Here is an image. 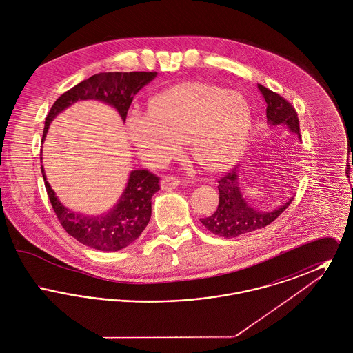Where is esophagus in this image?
Returning a JSON list of instances; mask_svg holds the SVG:
<instances>
[{
    "mask_svg": "<svg viewBox=\"0 0 353 353\" xmlns=\"http://www.w3.org/2000/svg\"><path fill=\"white\" fill-rule=\"evenodd\" d=\"M179 184H180V180L176 177H170V176L163 177L160 181V186L163 190H173L179 186Z\"/></svg>",
    "mask_w": 353,
    "mask_h": 353,
    "instance_id": "esophagus-1",
    "label": "esophagus"
}]
</instances>
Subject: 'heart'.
I'll return each mask as SVG.
<instances>
[{
	"mask_svg": "<svg viewBox=\"0 0 353 353\" xmlns=\"http://www.w3.org/2000/svg\"><path fill=\"white\" fill-rule=\"evenodd\" d=\"M127 132L140 159L157 165L186 141L192 157L208 170L233 165L245 150L252 112L246 99L219 85L181 83L156 94L148 111L132 110Z\"/></svg>",
	"mask_w": 353,
	"mask_h": 353,
	"instance_id": "1",
	"label": "heart"
}]
</instances>
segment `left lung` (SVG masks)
<instances>
[{
    "mask_svg": "<svg viewBox=\"0 0 353 353\" xmlns=\"http://www.w3.org/2000/svg\"><path fill=\"white\" fill-rule=\"evenodd\" d=\"M258 88L268 104L266 118L270 127L285 125L291 134H296L301 140L302 136L299 119L291 103L262 84H258ZM239 181L241 168L238 165L230 170V173L221 177L219 181V202L217 210L209 217L200 219L202 225L213 234L223 238H234L263 229L278 219L292 201L291 197L283 205L272 210H261L252 206L245 199Z\"/></svg>",
    "mask_w": 353,
    "mask_h": 353,
    "instance_id": "left-lung-1",
    "label": "left lung"
}]
</instances>
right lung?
I'll return each mask as SVG.
<instances>
[{"label":"right lung","mask_w":353,"mask_h":353,"mask_svg":"<svg viewBox=\"0 0 353 353\" xmlns=\"http://www.w3.org/2000/svg\"><path fill=\"white\" fill-rule=\"evenodd\" d=\"M156 75L157 72L144 71L101 72L74 85L52 104L45 120L42 141L52 119L78 101H103L117 108L123 121H125L134 95ZM41 170L51 206L63 229L81 243L101 252H118L140 236L151 219L152 196L160 189V179L156 174L147 169H134L112 209L99 216H87L70 210L59 201L46 179L43 167Z\"/></svg>","instance_id":"1"}]
</instances>
